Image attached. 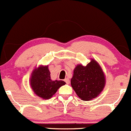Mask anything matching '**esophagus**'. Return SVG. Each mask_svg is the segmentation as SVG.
<instances>
[{
  "label": "esophagus",
  "instance_id": "1",
  "mask_svg": "<svg viewBox=\"0 0 131 131\" xmlns=\"http://www.w3.org/2000/svg\"><path fill=\"white\" fill-rule=\"evenodd\" d=\"M64 81H66V83H67V84H69V82H70L69 79L67 78H66L65 80H64Z\"/></svg>",
  "mask_w": 131,
  "mask_h": 131
}]
</instances>
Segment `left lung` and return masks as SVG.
<instances>
[{
  "instance_id": "left-lung-1",
  "label": "left lung",
  "mask_w": 131,
  "mask_h": 131,
  "mask_svg": "<svg viewBox=\"0 0 131 131\" xmlns=\"http://www.w3.org/2000/svg\"><path fill=\"white\" fill-rule=\"evenodd\" d=\"M105 81L104 74L100 66L92 59L86 66H76L71 84L80 99L90 101L97 97L103 91Z\"/></svg>"
}]
</instances>
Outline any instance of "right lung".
Wrapping results in <instances>:
<instances>
[{"label":"right lung","instance_id":"1","mask_svg":"<svg viewBox=\"0 0 131 131\" xmlns=\"http://www.w3.org/2000/svg\"><path fill=\"white\" fill-rule=\"evenodd\" d=\"M66 82L62 80L52 81L48 67L40 66L32 72L30 85L35 94L45 99L51 98L58 89L64 85Z\"/></svg>","mask_w":131,"mask_h":131}]
</instances>
